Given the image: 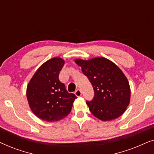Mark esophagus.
<instances>
[{
	"label": "esophagus",
	"mask_w": 154,
	"mask_h": 154,
	"mask_svg": "<svg viewBox=\"0 0 154 154\" xmlns=\"http://www.w3.org/2000/svg\"><path fill=\"white\" fill-rule=\"evenodd\" d=\"M75 95H76L77 97H81V94H82L81 90H75Z\"/></svg>",
	"instance_id": "esophagus-1"
}]
</instances>
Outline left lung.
<instances>
[{
  "label": "left lung",
  "mask_w": 154,
  "mask_h": 154,
  "mask_svg": "<svg viewBox=\"0 0 154 154\" xmlns=\"http://www.w3.org/2000/svg\"><path fill=\"white\" fill-rule=\"evenodd\" d=\"M75 62L81 67L82 72L93 88V98L86 101L90 112L104 121L117 119L123 114L129 105L130 89L121 69L104 57Z\"/></svg>",
  "instance_id": "1"
}]
</instances>
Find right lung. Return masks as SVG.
<instances>
[{
    "label": "right lung",
    "instance_id": "obj_1",
    "mask_svg": "<svg viewBox=\"0 0 154 154\" xmlns=\"http://www.w3.org/2000/svg\"><path fill=\"white\" fill-rule=\"evenodd\" d=\"M64 61L55 57L38 69L27 86L26 97L33 113L43 121H57L66 117L77 97L69 93L59 75Z\"/></svg>",
    "mask_w": 154,
    "mask_h": 154
}]
</instances>
